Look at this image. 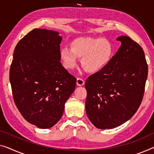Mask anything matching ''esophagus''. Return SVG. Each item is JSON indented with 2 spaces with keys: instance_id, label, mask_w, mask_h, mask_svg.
<instances>
[{
  "instance_id": "1",
  "label": "esophagus",
  "mask_w": 154,
  "mask_h": 154,
  "mask_svg": "<svg viewBox=\"0 0 154 154\" xmlns=\"http://www.w3.org/2000/svg\"><path fill=\"white\" fill-rule=\"evenodd\" d=\"M84 80L83 79H82V78H77V84L78 86H83L84 84Z\"/></svg>"
}]
</instances>
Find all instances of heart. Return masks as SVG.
Returning a JSON list of instances; mask_svg holds the SVG:
<instances>
[{
	"mask_svg": "<svg viewBox=\"0 0 154 154\" xmlns=\"http://www.w3.org/2000/svg\"><path fill=\"white\" fill-rule=\"evenodd\" d=\"M70 46L62 48L59 53L63 66L68 70L77 66L78 57L82 58L81 63L85 70L98 72L109 63L114 54L112 43L102 38L79 37L72 41Z\"/></svg>",
	"mask_w": 154,
	"mask_h": 154,
	"instance_id": "obj_1",
	"label": "heart"
}]
</instances>
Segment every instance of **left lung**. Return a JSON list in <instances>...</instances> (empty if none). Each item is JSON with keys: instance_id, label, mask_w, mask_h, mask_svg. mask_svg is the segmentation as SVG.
<instances>
[{"instance_id": "left-lung-1", "label": "left lung", "mask_w": 154, "mask_h": 154, "mask_svg": "<svg viewBox=\"0 0 154 154\" xmlns=\"http://www.w3.org/2000/svg\"><path fill=\"white\" fill-rule=\"evenodd\" d=\"M109 63L86 79V111L100 129L113 128L129 120L143 100L148 66L138 43L127 36Z\"/></svg>"}]
</instances>
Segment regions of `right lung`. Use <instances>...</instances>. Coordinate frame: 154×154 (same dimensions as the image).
<instances>
[{"mask_svg": "<svg viewBox=\"0 0 154 154\" xmlns=\"http://www.w3.org/2000/svg\"><path fill=\"white\" fill-rule=\"evenodd\" d=\"M59 32L34 29L19 41L13 54L10 81L15 104L32 125L49 128L62 116L77 79L60 62Z\"/></svg>", "mask_w": 154, "mask_h": 154, "instance_id": "1", "label": "right lung"}]
</instances>
